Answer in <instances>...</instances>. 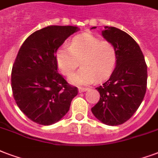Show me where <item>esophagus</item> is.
I'll use <instances>...</instances> for the list:
<instances>
[{
    "label": "esophagus",
    "instance_id": "obj_1",
    "mask_svg": "<svg viewBox=\"0 0 158 158\" xmlns=\"http://www.w3.org/2000/svg\"><path fill=\"white\" fill-rule=\"evenodd\" d=\"M87 90H88V88H87V87H79V88H78V91H79V92H86Z\"/></svg>",
    "mask_w": 158,
    "mask_h": 158
}]
</instances>
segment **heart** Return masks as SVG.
Masks as SVG:
<instances>
[{
  "label": "heart",
  "mask_w": 158,
  "mask_h": 158,
  "mask_svg": "<svg viewBox=\"0 0 158 158\" xmlns=\"http://www.w3.org/2000/svg\"><path fill=\"white\" fill-rule=\"evenodd\" d=\"M56 61L59 71L65 76L72 74L80 61L82 66L69 81L77 85H86L96 78L108 77L117 65V53L112 43L84 33L73 37L70 47L61 46L56 51Z\"/></svg>",
  "instance_id": "1"
}]
</instances>
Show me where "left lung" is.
<instances>
[{"label":"left lung","instance_id":"8db88e82","mask_svg":"<svg viewBox=\"0 0 158 158\" xmlns=\"http://www.w3.org/2000/svg\"><path fill=\"white\" fill-rule=\"evenodd\" d=\"M102 35L114 45L117 61L110 78L96 88L100 100L92 111L106 125H121L132 117L144 98L148 66L138 44L127 33L116 27H105Z\"/></svg>","mask_w":158,"mask_h":158}]
</instances>
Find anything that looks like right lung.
<instances>
[{"label": "right lung", "instance_id": "1", "mask_svg": "<svg viewBox=\"0 0 158 158\" xmlns=\"http://www.w3.org/2000/svg\"><path fill=\"white\" fill-rule=\"evenodd\" d=\"M72 26H49L29 35L19 50L11 71L13 97L21 111L41 125L57 123L69 111L77 87L57 72L56 53Z\"/></svg>", "mask_w": 158, "mask_h": 158}]
</instances>
